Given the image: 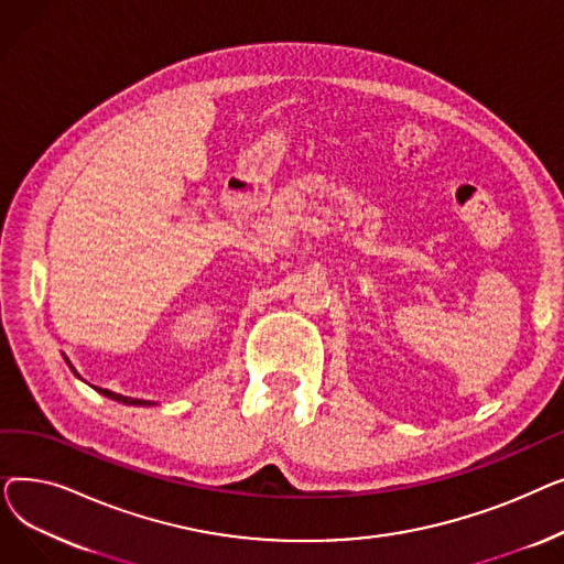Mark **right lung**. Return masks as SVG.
<instances>
[{
  "label": "right lung",
  "mask_w": 564,
  "mask_h": 564,
  "mask_svg": "<svg viewBox=\"0 0 564 564\" xmlns=\"http://www.w3.org/2000/svg\"><path fill=\"white\" fill-rule=\"evenodd\" d=\"M75 372V370H73ZM77 375V372H75ZM100 393L102 395H107V398H111V400H116V402H123V404H134V406H151L153 402L151 400H137V398H126V395H118V393H111V391H107V389H100Z\"/></svg>",
  "instance_id": "right-lung-1"
}]
</instances>
